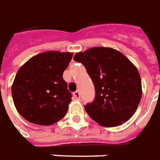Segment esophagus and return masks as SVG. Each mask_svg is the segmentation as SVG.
I'll use <instances>...</instances> for the list:
<instances>
[{
  "instance_id": "esophagus-1",
  "label": "esophagus",
  "mask_w": 160,
  "mask_h": 160,
  "mask_svg": "<svg viewBox=\"0 0 160 160\" xmlns=\"http://www.w3.org/2000/svg\"><path fill=\"white\" fill-rule=\"evenodd\" d=\"M73 96L75 97V98H77V99H79V98H80V92H79V91H76V92H74Z\"/></svg>"
}]
</instances>
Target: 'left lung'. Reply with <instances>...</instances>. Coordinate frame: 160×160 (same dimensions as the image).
<instances>
[{"label":"left lung","instance_id":"left-lung-1","mask_svg":"<svg viewBox=\"0 0 160 160\" xmlns=\"http://www.w3.org/2000/svg\"><path fill=\"white\" fill-rule=\"evenodd\" d=\"M76 62L86 68L95 88V98L84 106L102 126H116L131 118L140 104L142 88L137 68L121 52L95 47L77 53Z\"/></svg>","mask_w":160,"mask_h":160}]
</instances>
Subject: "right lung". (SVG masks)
Instances as JSON below:
<instances>
[{
  "instance_id": "right-lung-1",
  "label": "right lung",
  "mask_w": 160,
  "mask_h": 160,
  "mask_svg": "<svg viewBox=\"0 0 160 160\" xmlns=\"http://www.w3.org/2000/svg\"><path fill=\"white\" fill-rule=\"evenodd\" d=\"M72 53L48 51L37 54L18 70L11 88L15 108L31 123L50 126L64 117L72 94L62 73Z\"/></svg>"
}]
</instances>
